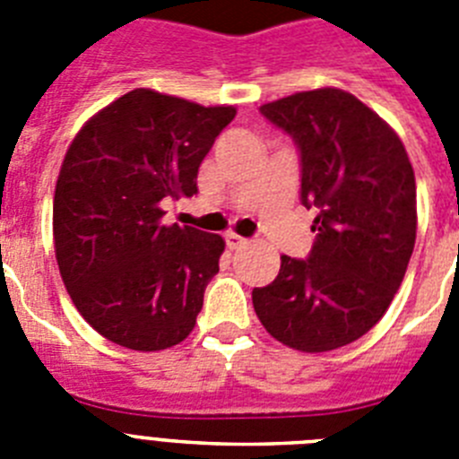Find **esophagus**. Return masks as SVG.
Returning a JSON list of instances; mask_svg holds the SVG:
<instances>
[{
  "label": "esophagus",
  "mask_w": 459,
  "mask_h": 459,
  "mask_svg": "<svg viewBox=\"0 0 459 459\" xmlns=\"http://www.w3.org/2000/svg\"><path fill=\"white\" fill-rule=\"evenodd\" d=\"M225 241H227V248L230 250H238V248H243V246H248V238L238 237V234H234V232H227Z\"/></svg>",
  "instance_id": "1"
}]
</instances>
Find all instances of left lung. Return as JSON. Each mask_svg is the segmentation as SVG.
Wrapping results in <instances>:
<instances>
[{
    "instance_id": "1",
    "label": "left lung",
    "mask_w": 459,
    "mask_h": 459,
    "mask_svg": "<svg viewBox=\"0 0 459 459\" xmlns=\"http://www.w3.org/2000/svg\"><path fill=\"white\" fill-rule=\"evenodd\" d=\"M301 149V200L319 211L310 257H280L255 287L262 326L291 350L319 354L366 335L403 285L416 243V177L403 140L375 109L335 87L262 105Z\"/></svg>"
}]
</instances>
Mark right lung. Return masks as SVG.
Listing matches in <instances>:
<instances>
[{"mask_svg":"<svg viewBox=\"0 0 459 459\" xmlns=\"http://www.w3.org/2000/svg\"><path fill=\"white\" fill-rule=\"evenodd\" d=\"M234 117V105L140 87L73 137L55 186V255L71 301L109 342L160 351L195 328L225 241L163 225L160 202L197 193L200 163Z\"/></svg>","mask_w":459,"mask_h":459,"instance_id":"add662e5","label":"right lung"}]
</instances>
